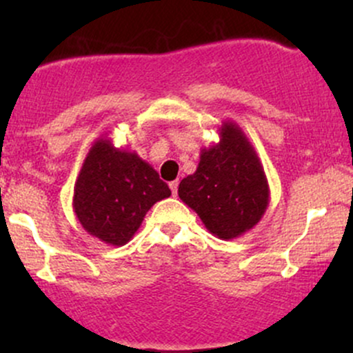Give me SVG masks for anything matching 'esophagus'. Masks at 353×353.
Instances as JSON below:
<instances>
[{
	"instance_id": "34e87169",
	"label": "esophagus",
	"mask_w": 353,
	"mask_h": 353,
	"mask_svg": "<svg viewBox=\"0 0 353 353\" xmlns=\"http://www.w3.org/2000/svg\"><path fill=\"white\" fill-rule=\"evenodd\" d=\"M169 188H171V190H172V196H177V188H179V182L172 181L171 184H169Z\"/></svg>"
}]
</instances>
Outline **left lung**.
Here are the masks:
<instances>
[{"mask_svg": "<svg viewBox=\"0 0 353 353\" xmlns=\"http://www.w3.org/2000/svg\"><path fill=\"white\" fill-rule=\"evenodd\" d=\"M177 194L212 236L230 241L257 225L270 190L254 145L236 123L224 121L219 143L201 149L196 172L181 181Z\"/></svg>", "mask_w": 353, "mask_h": 353, "instance_id": "1", "label": "left lung"}]
</instances>
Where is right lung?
<instances>
[{
  "mask_svg": "<svg viewBox=\"0 0 353 353\" xmlns=\"http://www.w3.org/2000/svg\"><path fill=\"white\" fill-rule=\"evenodd\" d=\"M171 189L151 164L101 136L89 149L74 184L72 209L89 236L109 245H124L156 202Z\"/></svg>",
  "mask_w": 353,
  "mask_h": 353,
  "instance_id": "right-lung-1",
  "label": "right lung"
}]
</instances>
